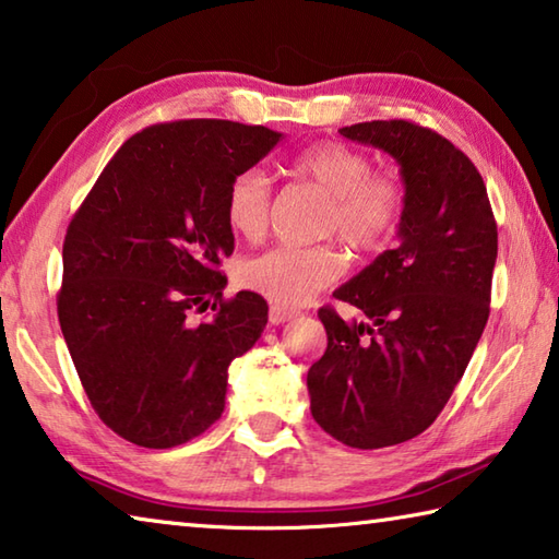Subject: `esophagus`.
Segmentation results:
<instances>
[{"instance_id": "1", "label": "esophagus", "mask_w": 559, "mask_h": 559, "mask_svg": "<svg viewBox=\"0 0 559 559\" xmlns=\"http://www.w3.org/2000/svg\"><path fill=\"white\" fill-rule=\"evenodd\" d=\"M298 316V310H288V308H283V306H271L269 308V320L273 325H283V323H288L290 318H296Z\"/></svg>"}]
</instances>
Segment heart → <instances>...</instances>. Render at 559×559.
<instances>
[{
	"label": "heart",
	"instance_id": "b5f03b06",
	"mask_svg": "<svg viewBox=\"0 0 559 559\" xmlns=\"http://www.w3.org/2000/svg\"><path fill=\"white\" fill-rule=\"evenodd\" d=\"M298 175L330 197L325 234H340L355 251H377L392 241L404 216L406 187L392 173H377L370 155L345 143H318L290 159ZM226 222L243 239H259L269 226L271 185L261 169H243L226 189ZM345 271L335 243L276 246L241 261L243 288L278 306H302Z\"/></svg>",
	"mask_w": 559,
	"mask_h": 559
}]
</instances>
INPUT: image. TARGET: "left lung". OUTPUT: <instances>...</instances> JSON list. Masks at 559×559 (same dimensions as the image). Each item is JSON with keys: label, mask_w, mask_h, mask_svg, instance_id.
<instances>
[{"label": "left lung", "mask_w": 559, "mask_h": 559, "mask_svg": "<svg viewBox=\"0 0 559 559\" xmlns=\"http://www.w3.org/2000/svg\"><path fill=\"white\" fill-rule=\"evenodd\" d=\"M402 167L400 246L337 288L362 323L320 308L325 355L308 370L310 412L353 449H382L429 429L466 372L490 313L498 226L484 177L447 138L409 120L340 128Z\"/></svg>", "instance_id": "obj_1"}]
</instances>
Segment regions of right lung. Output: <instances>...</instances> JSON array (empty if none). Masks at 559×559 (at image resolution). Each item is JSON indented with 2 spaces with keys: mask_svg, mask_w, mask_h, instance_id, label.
<instances>
[{
  "mask_svg": "<svg viewBox=\"0 0 559 559\" xmlns=\"http://www.w3.org/2000/svg\"><path fill=\"white\" fill-rule=\"evenodd\" d=\"M281 132L231 120L140 130L112 155L63 239L56 308L91 406L130 443L173 449L224 412L226 370L269 320L259 293L224 298L231 179ZM206 307L212 321L194 324Z\"/></svg>",
  "mask_w": 559,
  "mask_h": 559,
  "instance_id": "obj_1",
  "label": "right lung"
}]
</instances>
